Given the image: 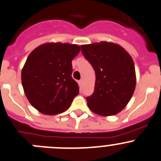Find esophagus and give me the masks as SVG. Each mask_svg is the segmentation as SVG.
<instances>
[{
	"mask_svg": "<svg viewBox=\"0 0 161 161\" xmlns=\"http://www.w3.org/2000/svg\"><path fill=\"white\" fill-rule=\"evenodd\" d=\"M83 83H84V80H79V85H80V87H81L82 85H83Z\"/></svg>",
	"mask_w": 161,
	"mask_h": 161,
	"instance_id": "1",
	"label": "esophagus"
}]
</instances>
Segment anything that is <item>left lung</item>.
Segmentation results:
<instances>
[{"instance_id": "left-lung-1", "label": "left lung", "mask_w": 161, "mask_h": 161, "mask_svg": "<svg viewBox=\"0 0 161 161\" xmlns=\"http://www.w3.org/2000/svg\"><path fill=\"white\" fill-rule=\"evenodd\" d=\"M80 48L96 73L94 92L86 98L88 108L101 116L118 114L135 90L133 58L120 45L106 41L81 45Z\"/></svg>"}]
</instances>
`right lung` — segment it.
I'll list each match as a JSON object with an SVG mask.
<instances>
[{
    "mask_svg": "<svg viewBox=\"0 0 161 161\" xmlns=\"http://www.w3.org/2000/svg\"><path fill=\"white\" fill-rule=\"evenodd\" d=\"M80 46L47 42L27 57L21 71L24 93L31 104L43 114L53 115L66 111L79 86L72 77V61Z\"/></svg>",
    "mask_w": 161,
    "mask_h": 161,
    "instance_id": "1",
    "label": "right lung"
}]
</instances>
